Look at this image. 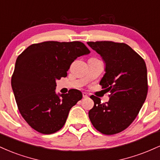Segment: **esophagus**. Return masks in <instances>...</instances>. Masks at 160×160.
Returning <instances> with one entry per match:
<instances>
[{
	"mask_svg": "<svg viewBox=\"0 0 160 160\" xmlns=\"http://www.w3.org/2000/svg\"><path fill=\"white\" fill-rule=\"evenodd\" d=\"M82 97H83V98H87V97H88L87 93H86V92H82Z\"/></svg>",
	"mask_w": 160,
	"mask_h": 160,
	"instance_id": "1",
	"label": "esophagus"
}]
</instances>
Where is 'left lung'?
Listing matches in <instances>:
<instances>
[{"label": "left lung", "mask_w": 160, "mask_h": 160, "mask_svg": "<svg viewBox=\"0 0 160 160\" xmlns=\"http://www.w3.org/2000/svg\"><path fill=\"white\" fill-rule=\"evenodd\" d=\"M102 57L105 74L100 85L109 92V101L92 95L89 111L93 126L104 135H114L128 127L138 114L148 94V72L141 57L129 46L112 41L87 42Z\"/></svg>", "instance_id": "8db88e82"}]
</instances>
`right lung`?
I'll list each match as a JSON object with an SVG mask.
<instances>
[{
	"mask_svg": "<svg viewBox=\"0 0 160 160\" xmlns=\"http://www.w3.org/2000/svg\"><path fill=\"white\" fill-rule=\"evenodd\" d=\"M90 53L80 41H46L18 56L11 85L19 111L31 127L52 134L63 127L71 108L82 98L78 89L56 94V80L67 77L78 57Z\"/></svg>",
	"mask_w": 160,
	"mask_h": 160,
	"instance_id": "add662e5",
	"label": "right lung"
}]
</instances>
